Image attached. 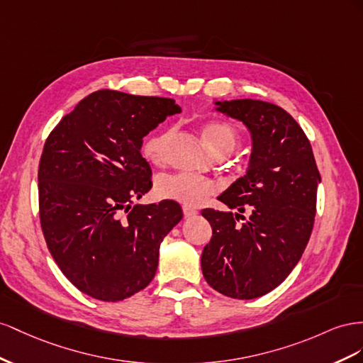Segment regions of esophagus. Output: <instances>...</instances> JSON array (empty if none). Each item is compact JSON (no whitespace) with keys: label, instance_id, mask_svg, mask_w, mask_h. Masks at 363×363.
I'll return each instance as SVG.
<instances>
[{"label":"esophagus","instance_id":"obj_1","mask_svg":"<svg viewBox=\"0 0 363 363\" xmlns=\"http://www.w3.org/2000/svg\"><path fill=\"white\" fill-rule=\"evenodd\" d=\"M182 213H184L185 217H193V216L198 214V210L191 208V206H189V205H184V206H182Z\"/></svg>","mask_w":363,"mask_h":363}]
</instances>
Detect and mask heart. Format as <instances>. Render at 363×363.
Listing matches in <instances>:
<instances>
[{
    "mask_svg": "<svg viewBox=\"0 0 363 363\" xmlns=\"http://www.w3.org/2000/svg\"><path fill=\"white\" fill-rule=\"evenodd\" d=\"M170 130H161L149 137L143 144V153L149 161L162 164L165 149L170 140ZM201 137L214 155L231 153L239 143V132L226 121H206L201 128ZM158 193L165 199H172L185 205H199L216 193L214 181L191 173H174L160 178L157 184Z\"/></svg>",
    "mask_w": 363,
    "mask_h": 363,
    "instance_id": "1",
    "label": "heart"
}]
</instances>
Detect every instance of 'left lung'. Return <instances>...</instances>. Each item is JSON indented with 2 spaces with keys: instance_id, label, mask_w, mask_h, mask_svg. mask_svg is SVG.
<instances>
[{
  "instance_id": "8db88e82",
  "label": "left lung",
  "mask_w": 363,
  "mask_h": 363,
  "mask_svg": "<svg viewBox=\"0 0 363 363\" xmlns=\"http://www.w3.org/2000/svg\"><path fill=\"white\" fill-rule=\"evenodd\" d=\"M214 105L240 120L252 138L246 174L217 199L231 210L251 209L252 216L237 225L238 213L202 210L213 230L201 257L202 274L219 294L252 299L281 284L301 258L320 176L304 130L283 108L252 99Z\"/></svg>"
}]
</instances>
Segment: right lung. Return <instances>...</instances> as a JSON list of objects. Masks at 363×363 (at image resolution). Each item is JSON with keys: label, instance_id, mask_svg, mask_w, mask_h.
Listing matches in <instances>:
<instances>
[{"label": "right lung", "instance_id": "obj_1", "mask_svg": "<svg viewBox=\"0 0 363 363\" xmlns=\"http://www.w3.org/2000/svg\"><path fill=\"white\" fill-rule=\"evenodd\" d=\"M174 100L100 89L48 135L39 161V217L59 269L100 301H123L157 274L160 245L182 219L178 202L133 205L152 189L143 138Z\"/></svg>", "mask_w": 363, "mask_h": 363}]
</instances>
